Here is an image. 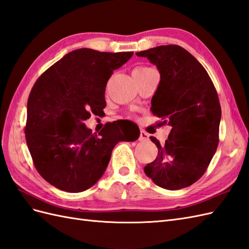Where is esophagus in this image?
<instances>
[{
  "mask_svg": "<svg viewBox=\"0 0 249 249\" xmlns=\"http://www.w3.org/2000/svg\"><path fill=\"white\" fill-rule=\"evenodd\" d=\"M149 137H150V135H149V134H147L146 132H144V131H142V130L140 131L139 141H146V140H149Z\"/></svg>",
  "mask_w": 249,
  "mask_h": 249,
  "instance_id": "obj_1",
  "label": "esophagus"
}]
</instances>
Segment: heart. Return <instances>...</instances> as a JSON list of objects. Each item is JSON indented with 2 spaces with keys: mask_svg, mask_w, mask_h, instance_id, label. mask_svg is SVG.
<instances>
[{
  "mask_svg": "<svg viewBox=\"0 0 249 249\" xmlns=\"http://www.w3.org/2000/svg\"><path fill=\"white\" fill-rule=\"evenodd\" d=\"M152 70V68H150V67H145V66H140V67H137V68H135V70H134L133 74H136V73H144V72H147Z\"/></svg>",
  "mask_w": 249,
  "mask_h": 249,
  "instance_id": "1",
  "label": "heart"
}]
</instances>
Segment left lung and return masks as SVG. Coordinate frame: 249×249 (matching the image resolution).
Masks as SVG:
<instances>
[{
	"instance_id": "8db88e82",
	"label": "left lung",
	"mask_w": 249,
	"mask_h": 249,
	"mask_svg": "<svg viewBox=\"0 0 249 249\" xmlns=\"http://www.w3.org/2000/svg\"><path fill=\"white\" fill-rule=\"evenodd\" d=\"M160 73L151 111L171 126L169 138L144 173L165 190L184 189L205 173L219 143L221 107L216 88L204 67L177 45L158 46L136 53Z\"/></svg>"
}]
</instances>
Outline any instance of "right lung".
I'll return each instance as SVG.
<instances>
[{
    "label": "right lung",
    "mask_w": 249,
    "mask_h": 249,
    "mask_svg": "<svg viewBox=\"0 0 249 249\" xmlns=\"http://www.w3.org/2000/svg\"><path fill=\"white\" fill-rule=\"evenodd\" d=\"M133 52H100L89 48L69 52L37 78L27 103L26 142L39 175L65 192L90 189L103 176L119 141L139 137L129 120L109 123L98 134L86 126L106 107V86L114 70ZM68 119L73 131L58 133Z\"/></svg>",
    "instance_id": "add662e5"
}]
</instances>
